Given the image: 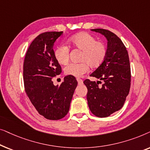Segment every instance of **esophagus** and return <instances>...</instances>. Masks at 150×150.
Masks as SVG:
<instances>
[{
  "label": "esophagus",
  "instance_id": "1",
  "mask_svg": "<svg viewBox=\"0 0 150 150\" xmlns=\"http://www.w3.org/2000/svg\"><path fill=\"white\" fill-rule=\"evenodd\" d=\"M77 81H78V83H79V85H82V84L83 83V80L81 79H76Z\"/></svg>",
  "mask_w": 150,
  "mask_h": 150
}]
</instances>
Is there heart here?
<instances>
[{
    "mask_svg": "<svg viewBox=\"0 0 150 150\" xmlns=\"http://www.w3.org/2000/svg\"><path fill=\"white\" fill-rule=\"evenodd\" d=\"M69 44L74 48L81 51L79 63H69L64 68L66 75L74 77L82 76L89 69L97 68L102 64L107 55V47L105 43L97 41L95 37L87 33H80L71 37ZM54 58L61 65L68 63L69 50L65 45H60L55 49Z\"/></svg>",
    "mask_w": 150,
    "mask_h": 150,
    "instance_id": "heart-1",
    "label": "heart"
}]
</instances>
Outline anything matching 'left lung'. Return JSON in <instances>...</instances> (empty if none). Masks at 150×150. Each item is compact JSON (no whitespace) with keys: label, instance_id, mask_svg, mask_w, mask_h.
I'll return each instance as SVG.
<instances>
[{"label":"left lung","instance_id":"1","mask_svg":"<svg viewBox=\"0 0 150 150\" xmlns=\"http://www.w3.org/2000/svg\"><path fill=\"white\" fill-rule=\"evenodd\" d=\"M108 40L107 55L102 64L90 76L101 81H84L87 88V100L91 112L98 117H106L123 107L130 88L131 71L128 53L115 34L103 28L91 29Z\"/></svg>","mask_w":150,"mask_h":150}]
</instances>
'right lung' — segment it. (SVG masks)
<instances>
[{"label": "right lung", "instance_id": "obj_1", "mask_svg": "<svg viewBox=\"0 0 150 150\" xmlns=\"http://www.w3.org/2000/svg\"><path fill=\"white\" fill-rule=\"evenodd\" d=\"M63 31L45 32L33 41L26 51L23 65L24 89L35 109L47 120H59L69 111L78 82L67 76L60 85L52 79L61 73L54 58L53 46Z\"/></svg>", "mask_w": 150, "mask_h": 150}]
</instances>
